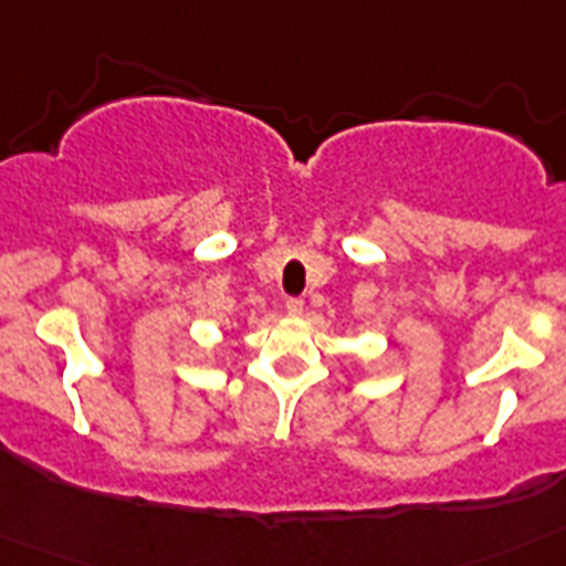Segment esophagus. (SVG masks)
I'll use <instances>...</instances> for the list:
<instances>
[{"label": "esophagus", "mask_w": 566, "mask_h": 566, "mask_svg": "<svg viewBox=\"0 0 566 566\" xmlns=\"http://www.w3.org/2000/svg\"><path fill=\"white\" fill-rule=\"evenodd\" d=\"M286 312L294 314V317H297V314H303V300H300V297H289L286 300Z\"/></svg>", "instance_id": "1"}]
</instances>
